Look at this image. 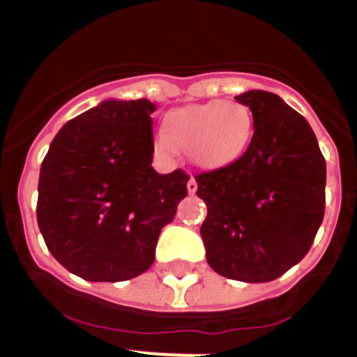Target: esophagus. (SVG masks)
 <instances>
[{"mask_svg": "<svg viewBox=\"0 0 357 357\" xmlns=\"http://www.w3.org/2000/svg\"><path fill=\"white\" fill-rule=\"evenodd\" d=\"M197 189H198V182L195 181L193 176H191V178H189V182H188V191L191 195H195V193H197Z\"/></svg>", "mask_w": 357, "mask_h": 357, "instance_id": "1", "label": "esophagus"}]
</instances>
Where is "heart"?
Here are the masks:
<instances>
[{
	"instance_id": "heart-1",
	"label": "heart",
	"mask_w": 357,
	"mask_h": 357,
	"mask_svg": "<svg viewBox=\"0 0 357 357\" xmlns=\"http://www.w3.org/2000/svg\"><path fill=\"white\" fill-rule=\"evenodd\" d=\"M155 148L172 155L189 153L202 168H223L245 153L254 134L252 110L241 102L213 100L169 110L162 119Z\"/></svg>"
}]
</instances>
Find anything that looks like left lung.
Segmentation results:
<instances>
[{"mask_svg": "<svg viewBox=\"0 0 357 357\" xmlns=\"http://www.w3.org/2000/svg\"><path fill=\"white\" fill-rule=\"evenodd\" d=\"M236 100L252 110L254 135L238 160L195 176L207 206L200 234L214 272L270 282L313 245L326 213V159L304 116L277 94Z\"/></svg>", "mask_w": 357, "mask_h": 357, "instance_id": "obj_1", "label": "left lung"}]
</instances>
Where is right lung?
<instances>
[{
	"label": "right lung",
	"instance_id": "right-lung-1",
	"mask_svg": "<svg viewBox=\"0 0 357 357\" xmlns=\"http://www.w3.org/2000/svg\"><path fill=\"white\" fill-rule=\"evenodd\" d=\"M155 105L107 100L59 130L40 166L37 223L52 255L91 282L153 264L160 230L188 197L182 169L151 168Z\"/></svg>",
	"mask_w": 357,
	"mask_h": 357
}]
</instances>
